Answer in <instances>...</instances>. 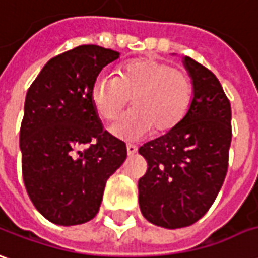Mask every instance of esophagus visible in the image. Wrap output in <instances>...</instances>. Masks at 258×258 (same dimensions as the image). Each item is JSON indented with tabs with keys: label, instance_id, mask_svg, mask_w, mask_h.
I'll return each mask as SVG.
<instances>
[{
	"label": "esophagus",
	"instance_id": "34e87169",
	"mask_svg": "<svg viewBox=\"0 0 258 258\" xmlns=\"http://www.w3.org/2000/svg\"><path fill=\"white\" fill-rule=\"evenodd\" d=\"M137 150H138V148H137L136 145H131V144H128V145H127V154H128V157H133V155L137 152Z\"/></svg>",
	"mask_w": 258,
	"mask_h": 258
}]
</instances>
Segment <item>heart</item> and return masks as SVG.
Segmentation results:
<instances>
[{
	"mask_svg": "<svg viewBox=\"0 0 258 258\" xmlns=\"http://www.w3.org/2000/svg\"><path fill=\"white\" fill-rule=\"evenodd\" d=\"M194 82L186 70L155 59L125 63L118 75L101 72L92 87V100L101 118L113 121L131 99V106L113 124L115 136L138 141L152 130L172 131L188 114L194 100Z\"/></svg>",
	"mask_w": 258,
	"mask_h": 258,
	"instance_id": "1",
	"label": "heart"
}]
</instances>
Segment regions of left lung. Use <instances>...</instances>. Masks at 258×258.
I'll return each instance as SVG.
<instances>
[{
    "instance_id": "1",
    "label": "left lung",
    "mask_w": 258,
    "mask_h": 258,
    "mask_svg": "<svg viewBox=\"0 0 258 258\" xmlns=\"http://www.w3.org/2000/svg\"><path fill=\"white\" fill-rule=\"evenodd\" d=\"M194 100L185 118L169 133L140 147L148 169L138 180V202L152 225H194L215 202L229 166L232 107L217 78L185 57Z\"/></svg>"
}]
</instances>
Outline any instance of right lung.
Masks as SVG:
<instances>
[{"label":"right lung","mask_w":258,"mask_h":258,"mask_svg":"<svg viewBox=\"0 0 258 258\" xmlns=\"http://www.w3.org/2000/svg\"><path fill=\"white\" fill-rule=\"evenodd\" d=\"M120 53L82 45L49 60L28 89L19 131L22 178L33 206L60 226L97 215L107 179L127 158L125 144L100 122L92 87Z\"/></svg>","instance_id":"1"}]
</instances>
